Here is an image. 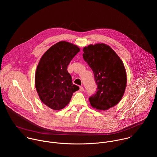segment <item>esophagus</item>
I'll use <instances>...</instances> for the list:
<instances>
[{
    "label": "esophagus",
    "instance_id": "1",
    "mask_svg": "<svg viewBox=\"0 0 157 157\" xmlns=\"http://www.w3.org/2000/svg\"><path fill=\"white\" fill-rule=\"evenodd\" d=\"M79 90L81 91H84V87L82 86H79Z\"/></svg>",
    "mask_w": 157,
    "mask_h": 157
}]
</instances>
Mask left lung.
Returning <instances> with one entry per match:
<instances>
[{"label": "left lung", "mask_w": 157, "mask_h": 157, "mask_svg": "<svg viewBox=\"0 0 157 157\" xmlns=\"http://www.w3.org/2000/svg\"><path fill=\"white\" fill-rule=\"evenodd\" d=\"M83 58L92 69L98 90L89 98L91 106L107 110L121 100L127 86L124 63L116 53L104 43L83 48Z\"/></svg>", "instance_id": "left-lung-1"}]
</instances>
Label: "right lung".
Wrapping results in <instances>:
<instances>
[{"instance_id": "right-lung-1", "label": "right lung", "mask_w": 157, "mask_h": 157, "mask_svg": "<svg viewBox=\"0 0 157 157\" xmlns=\"http://www.w3.org/2000/svg\"><path fill=\"white\" fill-rule=\"evenodd\" d=\"M79 50L75 44L61 41L50 47L39 61L35 76L36 91L41 102L53 110L65 107L73 93L79 90L67 68Z\"/></svg>"}]
</instances>
